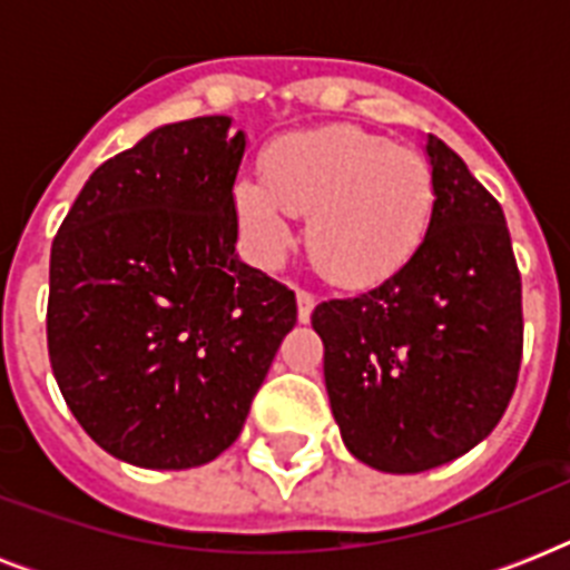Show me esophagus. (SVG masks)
<instances>
[{"label":"esophagus","mask_w":570,"mask_h":570,"mask_svg":"<svg viewBox=\"0 0 570 570\" xmlns=\"http://www.w3.org/2000/svg\"><path fill=\"white\" fill-rule=\"evenodd\" d=\"M295 302H298V322H311V313L316 307V298H313L307 289H298L295 293Z\"/></svg>","instance_id":"1"}]
</instances>
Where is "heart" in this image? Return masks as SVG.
<instances>
[{"label": "heart", "mask_w": 570, "mask_h": 570, "mask_svg": "<svg viewBox=\"0 0 570 570\" xmlns=\"http://www.w3.org/2000/svg\"><path fill=\"white\" fill-rule=\"evenodd\" d=\"M242 230L263 259L293 245L307 215V250L322 275L348 289L384 284L423 245L434 213L423 156L357 127L289 132L263 154V180L233 186Z\"/></svg>", "instance_id": "1"}]
</instances>
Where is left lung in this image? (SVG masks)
I'll list each match as a JSON object with an SVG mask.
<instances>
[{"label":"left lung","instance_id":"left-lung-1","mask_svg":"<svg viewBox=\"0 0 570 570\" xmlns=\"http://www.w3.org/2000/svg\"><path fill=\"white\" fill-rule=\"evenodd\" d=\"M425 156L423 245L384 284L311 316L343 443L381 473H423L485 441L521 370V272L503 209L441 138H425Z\"/></svg>","mask_w":570,"mask_h":570}]
</instances>
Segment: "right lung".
<instances>
[{"label":"right lung","instance_id":"1","mask_svg":"<svg viewBox=\"0 0 570 570\" xmlns=\"http://www.w3.org/2000/svg\"><path fill=\"white\" fill-rule=\"evenodd\" d=\"M230 124L147 132L88 177L52 239V375L91 441L136 468L218 459L298 316L293 289L236 254Z\"/></svg>","mask_w":570,"mask_h":570}]
</instances>
